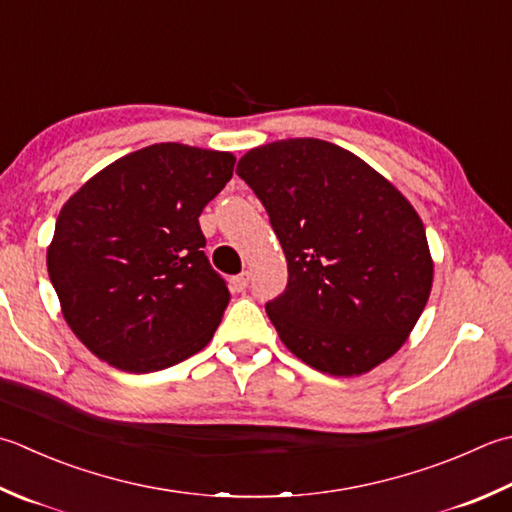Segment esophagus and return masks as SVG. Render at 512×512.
Here are the masks:
<instances>
[{
  "label": "esophagus",
  "instance_id": "34e87169",
  "mask_svg": "<svg viewBox=\"0 0 512 512\" xmlns=\"http://www.w3.org/2000/svg\"><path fill=\"white\" fill-rule=\"evenodd\" d=\"M248 282H250V277H248V273H242V275H235L233 279H230V288H233V293H244V290L248 288Z\"/></svg>",
  "mask_w": 512,
  "mask_h": 512
}]
</instances>
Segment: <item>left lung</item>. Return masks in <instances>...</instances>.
I'll use <instances>...</instances> for the list:
<instances>
[{"label": "left lung", "instance_id": "8db88e82", "mask_svg": "<svg viewBox=\"0 0 512 512\" xmlns=\"http://www.w3.org/2000/svg\"><path fill=\"white\" fill-rule=\"evenodd\" d=\"M237 175L284 248L288 284L266 313L290 353L337 377L395 355L433 286L408 199L357 155L313 137L248 150Z\"/></svg>", "mask_w": 512, "mask_h": 512}]
</instances>
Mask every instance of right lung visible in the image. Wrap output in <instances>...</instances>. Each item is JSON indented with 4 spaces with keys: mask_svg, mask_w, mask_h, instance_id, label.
I'll list each match as a JSON object with an SVG mask.
<instances>
[{
    "mask_svg": "<svg viewBox=\"0 0 512 512\" xmlns=\"http://www.w3.org/2000/svg\"><path fill=\"white\" fill-rule=\"evenodd\" d=\"M233 166L230 153L153 144L106 166L59 210L48 275L90 353L139 375L213 339L230 293L204 255L199 215Z\"/></svg>",
    "mask_w": 512,
    "mask_h": 512,
    "instance_id": "right-lung-1",
    "label": "right lung"
}]
</instances>
